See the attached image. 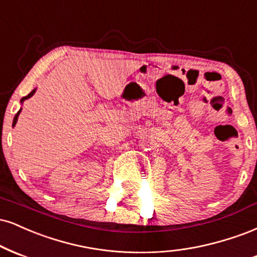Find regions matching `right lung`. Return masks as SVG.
I'll return each mask as SVG.
<instances>
[{
    "mask_svg": "<svg viewBox=\"0 0 257 257\" xmlns=\"http://www.w3.org/2000/svg\"><path fill=\"white\" fill-rule=\"evenodd\" d=\"M35 92H36V89H33V90H32V91L29 93V95H27V96H25V97H23V98H21V99H20V103H23V102H24V101H26V99H27V98L32 97V96H33V95H35ZM20 111H21V108H20V109H19V111H18V113H17V114H15V116H14V119H13V126H15V123H17V121H18V116H19Z\"/></svg>",
    "mask_w": 257,
    "mask_h": 257,
    "instance_id": "1",
    "label": "right lung"
}]
</instances>
